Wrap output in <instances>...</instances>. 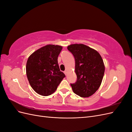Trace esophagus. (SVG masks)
<instances>
[{"label": "esophagus", "mask_w": 132, "mask_h": 132, "mask_svg": "<svg viewBox=\"0 0 132 132\" xmlns=\"http://www.w3.org/2000/svg\"><path fill=\"white\" fill-rule=\"evenodd\" d=\"M64 73L65 74V75H67V70H65L64 71Z\"/></svg>", "instance_id": "34e87169"}]
</instances>
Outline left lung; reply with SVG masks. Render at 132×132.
<instances>
[{
	"mask_svg": "<svg viewBox=\"0 0 132 132\" xmlns=\"http://www.w3.org/2000/svg\"><path fill=\"white\" fill-rule=\"evenodd\" d=\"M75 61L77 81L70 84L74 93L82 97H89L100 86L105 73L102 57L96 51L83 44L68 46Z\"/></svg>",
	"mask_w": 132,
	"mask_h": 132,
	"instance_id": "1",
	"label": "left lung"
}]
</instances>
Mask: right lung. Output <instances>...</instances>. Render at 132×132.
I'll use <instances>...</instances> for the list:
<instances>
[{
  "instance_id": "obj_1",
  "label": "right lung",
  "mask_w": 132,
  "mask_h": 132,
  "mask_svg": "<svg viewBox=\"0 0 132 132\" xmlns=\"http://www.w3.org/2000/svg\"><path fill=\"white\" fill-rule=\"evenodd\" d=\"M62 50V46L47 45L35 51L28 58L27 77L31 86L37 94L45 96L53 94L65 77L58 63V57Z\"/></svg>"
}]
</instances>
